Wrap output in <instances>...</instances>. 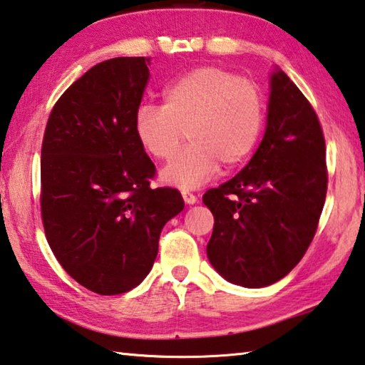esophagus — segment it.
Masks as SVG:
<instances>
[{"label": "esophagus", "mask_w": 365, "mask_h": 365, "mask_svg": "<svg viewBox=\"0 0 365 365\" xmlns=\"http://www.w3.org/2000/svg\"><path fill=\"white\" fill-rule=\"evenodd\" d=\"M181 195H182V199H184V202H186L187 205H192V204H195V202H197V197L192 192H189V190H182Z\"/></svg>", "instance_id": "esophagus-1"}]
</instances>
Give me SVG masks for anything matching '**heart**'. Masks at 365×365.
I'll list each match as a JSON object with an SVG mask.
<instances>
[{"instance_id":"1","label":"heart","mask_w":365,"mask_h":365,"mask_svg":"<svg viewBox=\"0 0 365 365\" xmlns=\"http://www.w3.org/2000/svg\"><path fill=\"white\" fill-rule=\"evenodd\" d=\"M265 124L260 86L220 66H200L173 81L163 105L143 103L135 111L134 133L150 157L168 161L184 140L190 145L161 173L176 187L205 184L220 163L241 165L255 150Z\"/></svg>"}]
</instances>
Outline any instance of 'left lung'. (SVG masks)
<instances>
[{
    "instance_id": "8db88e82",
    "label": "left lung",
    "mask_w": 365,
    "mask_h": 365,
    "mask_svg": "<svg viewBox=\"0 0 365 365\" xmlns=\"http://www.w3.org/2000/svg\"><path fill=\"white\" fill-rule=\"evenodd\" d=\"M325 137L310 101L283 71L272 76L265 135L244 170L208 189L207 255L225 279L264 288L306 254L325 204Z\"/></svg>"
}]
</instances>
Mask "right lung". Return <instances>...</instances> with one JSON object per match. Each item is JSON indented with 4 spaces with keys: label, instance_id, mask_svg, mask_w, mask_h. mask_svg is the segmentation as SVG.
Instances as JSON below:
<instances>
[{
    "label": "right lung",
    "instance_id": "right-lung-1",
    "mask_svg": "<svg viewBox=\"0 0 365 365\" xmlns=\"http://www.w3.org/2000/svg\"><path fill=\"white\" fill-rule=\"evenodd\" d=\"M150 58H113L79 77L53 106L40 160L46 241L83 288L128 292L152 270L181 192L152 187L155 165L134 133Z\"/></svg>",
    "mask_w": 365,
    "mask_h": 365
}]
</instances>
